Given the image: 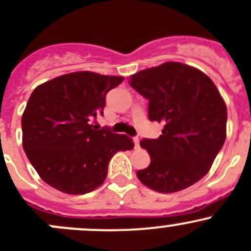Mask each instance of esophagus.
<instances>
[{"mask_svg":"<svg viewBox=\"0 0 251 251\" xmlns=\"http://www.w3.org/2000/svg\"><path fill=\"white\" fill-rule=\"evenodd\" d=\"M134 146H135V149H139L140 148V140H139L138 136H134Z\"/></svg>","mask_w":251,"mask_h":251,"instance_id":"obj_1","label":"esophagus"}]
</instances>
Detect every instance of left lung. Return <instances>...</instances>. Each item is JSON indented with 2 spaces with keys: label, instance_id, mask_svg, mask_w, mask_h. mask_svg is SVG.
Masks as SVG:
<instances>
[{
  "label": "left lung",
  "instance_id": "8db88e82",
  "mask_svg": "<svg viewBox=\"0 0 251 251\" xmlns=\"http://www.w3.org/2000/svg\"><path fill=\"white\" fill-rule=\"evenodd\" d=\"M129 85L149 100V120L162 123V135L143 139L150 153L139 180L158 193L190 187L209 172L226 140L227 107L212 80L187 64L167 62L138 72Z\"/></svg>",
  "mask_w": 251,
  "mask_h": 251
}]
</instances>
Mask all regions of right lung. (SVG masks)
Listing matches in <instances>:
<instances>
[{
    "label": "right lung",
    "mask_w": 251,
    "mask_h": 251,
    "mask_svg": "<svg viewBox=\"0 0 251 251\" xmlns=\"http://www.w3.org/2000/svg\"><path fill=\"white\" fill-rule=\"evenodd\" d=\"M123 79L75 72L33 91L22 117L23 149L47 184L67 194L91 192L106 179L112 156L134 148L126 134L93 125Z\"/></svg>",
    "instance_id": "right-lung-1"
}]
</instances>
